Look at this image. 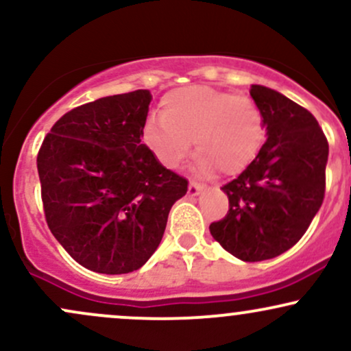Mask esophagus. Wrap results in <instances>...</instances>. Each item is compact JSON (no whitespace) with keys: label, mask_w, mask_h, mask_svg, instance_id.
<instances>
[{"label":"esophagus","mask_w":351,"mask_h":351,"mask_svg":"<svg viewBox=\"0 0 351 351\" xmlns=\"http://www.w3.org/2000/svg\"><path fill=\"white\" fill-rule=\"evenodd\" d=\"M201 191H203V186H201V184L195 183V181H191V183H189V186H188L189 196H198Z\"/></svg>","instance_id":"1"}]
</instances>
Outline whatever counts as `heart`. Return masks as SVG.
Returning <instances> with one entry per match:
<instances>
[{
  "instance_id": "obj_1",
  "label": "heart",
  "mask_w": 351,
  "mask_h": 351,
  "mask_svg": "<svg viewBox=\"0 0 351 351\" xmlns=\"http://www.w3.org/2000/svg\"><path fill=\"white\" fill-rule=\"evenodd\" d=\"M160 119L148 120L143 140L165 167L176 168L199 155L201 175H237L259 152L264 117L251 97L232 95L206 86L175 88L160 102Z\"/></svg>"
}]
</instances>
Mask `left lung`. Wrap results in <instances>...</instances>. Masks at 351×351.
<instances>
[{
  "label": "left lung",
  "mask_w": 351,
  "mask_h": 351,
  "mask_svg": "<svg viewBox=\"0 0 351 351\" xmlns=\"http://www.w3.org/2000/svg\"><path fill=\"white\" fill-rule=\"evenodd\" d=\"M249 92L267 140L221 188L229 211L209 231L237 259L257 263L289 251L308 229L324 201L328 142L307 108L264 86L254 84Z\"/></svg>",
  "instance_id": "left-lung-1"
}]
</instances>
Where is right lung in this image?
<instances>
[{
	"instance_id": "add662e5",
	"label": "right lung",
	"mask_w": 351,
	"mask_h": 351,
	"mask_svg": "<svg viewBox=\"0 0 351 351\" xmlns=\"http://www.w3.org/2000/svg\"><path fill=\"white\" fill-rule=\"evenodd\" d=\"M150 102V90L140 88L72 108L38 153L47 226L88 271L115 276L142 267L188 191V181L142 142Z\"/></svg>"
}]
</instances>
